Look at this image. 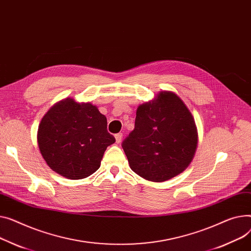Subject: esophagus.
<instances>
[{"mask_svg":"<svg viewBox=\"0 0 251 251\" xmlns=\"http://www.w3.org/2000/svg\"><path fill=\"white\" fill-rule=\"evenodd\" d=\"M122 133H118V134L115 135V139H116V142L117 143H120L121 140H122Z\"/></svg>","mask_w":251,"mask_h":251,"instance_id":"1","label":"esophagus"}]
</instances>
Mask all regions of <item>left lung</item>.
<instances>
[{
  "label": "left lung",
  "instance_id": "obj_1",
  "mask_svg": "<svg viewBox=\"0 0 251 251\" xmlns=\"http://www.w3.org/2000/svg\"><path fill=\"white\" fill-rule=\"evenodd\" d=\"M197 145L192 113L178 96L169 91L137 108L134 130L122 142L131 170L157 182L185 171Z\"/></svg>",
  "mask_w": 251,
  "mask_h": 251
}]
</instances>
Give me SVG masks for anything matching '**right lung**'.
Here are the masks:
<instances>
[{
	"instance_id": "add662e5",
	"label": "right lung",
	"mask_w": 251,
	"mask_h": 251,
	"mask_svg": "<svg viewBox=\"0 0 251 251\" xmlns=\"http://www.w3.org/2000/svg\"><path fill=\"white\" fill-rule=\"evenodd\" d=\"M107 118L91 103L66 98L48 110L37 132L40 153L58 175L85 178L101 165L105 150L115 142Z\"/></svg>"
}]
</instances>
